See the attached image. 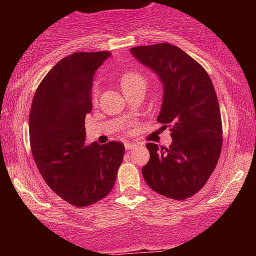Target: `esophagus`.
<instances>
[{"mask_svg": "<svg viewBox=\"0 0 256 256\" xmlns=\"http://www.w3.org/2000/svg\"><path fill=\"white\" fill-rule=\"evenodd\" d=\"M124 148L130 151V150H132L133 148H134V144H130V142H126V144H124Z\"/></svg>", "mask_w": 256, "mask_h": 256, "instance_id": "esophagus-1", "label": "esophagus"}]
</instances>
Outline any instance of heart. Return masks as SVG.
Returning a JSON list of instances; mask_svg holds the SVG:
<instances>
[{
  "instance_id": "obj_1",
  "label": "heart",
  "mask_w": 256,
  "mask_h": 256,
  "mask_svg": "<svg viewBox=\"0 0 256 256\" xmlns=\"http://www.w3.org/2000/svg\"><path fill=\"white\" fill-rule=\"evenodd\" d=\"M120 83L123 91L128 94V92L137 90V88H148V78L141 70H130V72L122 74ZM98 94H100V86L96 82L92 86V100L97 101Z\"/></svg>"
}]
</instances>
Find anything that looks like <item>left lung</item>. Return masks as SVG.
Masks as SVG:
<instances>
[{
    "label": "left lung",
    "instance_id": "left-lung-1",
    "mask_svg": "<svg viewBox=\"0 0 256 256\" xmlns=\"http://www.w3.org/2000/svg\"><path fill=\"white\" fill-rule=\"evenodd\" d=\"M132 55L158 74L164 94L158 122L170 130L169 148L148 144L142 176L150 188L174 200L195 195L208 182L222 151L218 97L205 69L170 44L137 46Z\"/></svg>",
    "mask_w": 256,
    "mask_h": 256
}]
</instances>
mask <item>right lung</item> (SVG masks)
<instances>
[{"mask_svg": "<svg viewBox=\"0 0 256 256\" xmlns=\"http://www.w3.org/2000/svg\"><path fill=\"white\" fill-rule=\"evenodd\" d=\"M110 52H74L61 58L38 86L29 114L32 155L52 191L78 208L92 205L114 187L124 144H86L94 74Z\"/></svg>", "mask_w": 256, "mask_h": 256, "instance_id": "obj_1", "label": "right lung"}]
</instances>
